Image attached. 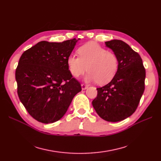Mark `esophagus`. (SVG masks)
Returning <instances> with one entry per match:
<instances>
[{
    "instance_id": "esophagus-1",
    "label": "esophagus",
    "mask_w": 161,
    "mask_h": 161,
    "mask_svg": "<svg viewBox=\"0 0 161 161\" xmlns=\"http://www.w3.org/2000/svg\"><path fill=\"white\" fill-rule=\"evenodd\" d=\"M81 87H82V90H85L87 88H88V86L85 85V84H81Z\"/></svg>"
}]
</instances>
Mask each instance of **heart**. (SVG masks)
<instances>
[{
  "label": "heart",
  "instance_id": "heart-1",
  "mask_svg": "<svg viewBox=\"0 0 161 161\" xmlns=\"http://www.w3.org/2000/svg\"><path fill=\"white\" fill-rule=\"evenodd\" d=\"M79 56L70 54L67 65L71 75L76 78L89 71L85 79L99 85L109 82L118 72L119 60L115 53L95 43H88L79 47Z\"/></svg>",
  "mask_w": 161,
  "mask_h": 161
}]
</instances>
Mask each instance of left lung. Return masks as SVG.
Wrapping results in <instances>:
<instances>
[{
  "mask_svg": "<svg viewBox=\"0 0 161 161\" xmlns=\"http://www.w3.org/2000/svg\"><path fill=\"white\" fill-rule=\"evenodd\" d=\"M118 55V72L108 85L97 88L92 106L102 119L116 122L132 115L137 109L145 89L146 70L139 53L119 40L105 42Z\"/></svg>",
  "mask_w": 161,
  "mask_h": 161,
  "instance_id": "obj_1",
  "label": "left lung"
}]
</instances>
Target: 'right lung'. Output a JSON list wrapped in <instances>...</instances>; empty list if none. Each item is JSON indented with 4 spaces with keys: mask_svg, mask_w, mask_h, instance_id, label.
<instances>
[{
    "mask_svg": "<svg viewBox=\"0 0 161 161\" xmlns=\"http://www.w3.org/2000/svg\"><path fill=\"white\" fill-rule=\"evenodd\" d=\"M76 42L42 41L24 52L19 59L15 71L19 98L40 122L50 124L61 119L82 90L67 65Z\"/></svg>",
    "mask_w": 161,
    "mask_h": 161,
    "instance_id": "obj_1",
    "label": "right lung"
}]
</instances>
